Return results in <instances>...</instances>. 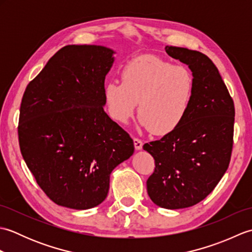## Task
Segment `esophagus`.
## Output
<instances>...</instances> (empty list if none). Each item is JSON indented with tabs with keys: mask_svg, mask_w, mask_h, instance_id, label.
Listing matches in <instances>:
<instances>
[{
	"mask_svg": "<svg viewBox=\"0 0 252 252\" xmlns=\"http://www.w3.org/2000/svg\"><path fill=\"white\" fill-rule=\"evenodd\" d=\"M133 142H134V147H135L136 151H140V149L143 148V142H142V140H140V138L134 137Z\"/></svg>",
	"mask_w": 252,
	"mask_h": 252,
	"instance_id": "obj_1",
	"label": "esophagus"
}]
</instances>
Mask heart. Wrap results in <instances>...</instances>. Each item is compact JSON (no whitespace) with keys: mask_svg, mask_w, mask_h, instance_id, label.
I'll return each mask as SVG.
<instances>
[{"mask_svg":"<svg viewBox=\"0 0 252 252\" xmlns=\"http://www.w3.org/2000/svg\"><path fill=\"white\" fill-rule=\"evenodd\" d=\"M195 94V79L189 68L153 55L127 62L121 81L112 80L104 89L112 119L126 123L138 104L140 122L157 135H164L183 123Z\"/></svg>","mask_w":252,"mask_h":252,"instance_id":"1","label":"heart"}]
</instances>
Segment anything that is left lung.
<instances>
[{"label": "left lung", "instance_id": "left-lung-1", "mask_svg": "<svg viewBox=\"0 0 252 252\" xmlns=\"http://www.w3.org/2000/svg\"><path fill=\"white\" fill-rule=\"evenodd\" d=\"M171 57L189 65L195 94L183 123L143 148L155 159L147 180L154 203L165 209L191 207L210 194L231 161L235 107L212 61L200 52L165 46Z\"/></svg>", "mask_w": 252, "mask_h": 252}]
</instances>
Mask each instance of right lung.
Instances as JSON below:
<instances>
[{
  "label": "right lung",
  "instance_id": "1",
  "mask_svg": "<svg viewBox=\"0 0 252 252\" xmlns=\"http://www.w3.org/2000/svg\"><path fill=\"white\" fill-rule=\"evenodd\" d=\"M114 51L67 45L27 85L18 140L37 185L58 206L85 210L109 190L110 173L134 153L133 140L104 111Z\"/></svg>",
  "mask_w": 252,
  "mask_h": 252
}]
</instances>
